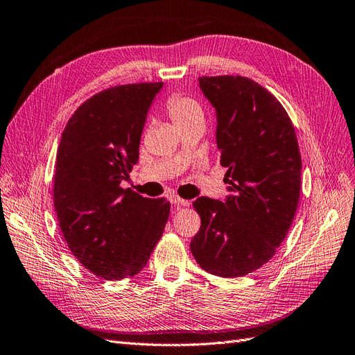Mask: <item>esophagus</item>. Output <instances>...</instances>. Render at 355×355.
<instances>
[{
	"label": "esophagus",
	"instance_id": "34e87169",
	"mask_svg": "<svg viewBox=\"0 0 355 355\" xmlns=\"http://www.w3.org/2000/svg\"><path fill=\"white\" fill-rule=\"evenodd\" d=\"M169 200L172 202V204L181 205V207H189V205H190V202H189V200L181 199V198H180V196H177V195H169Z\"/></svg>",
	"mask_w": 355,
	"mask_h": 355
}]
</instances>
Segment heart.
Listing matches in <instances>:
<instances>
[{"mask_svg":"<svg viewBox=\"0 0 355 355\" xmlns=\"http://www.w3.org/2000/svg\"><path fill=\"white\" fill-rule=\"evenodd\" d=\"M165 110L180 130L196 123L204 125L205 121L204 108H202L199 101L187 95H171L165 103Z\"/></svg>","mask_w":355,"mask_h":355,"instance_id":"b5f03b06","label":"heart"}]
</instances>
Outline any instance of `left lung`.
<instances>
[{
  "label": "left lung",
  "mask_w": 355,
  "mask_h": 355,
  "mask_svg": "<svg viewBox=\"0 0 355 355\" xmlns=\"http://www.w3.org/2000/svg\"><path fill=\"white\" fill-rule=\"evenodd\" d=\"M217 113L220 164L227 169L225 202L200 196V229L190 242L198 265L223 278L244 277L275 256L295 218L302 159L284 107L242 76L199 77Z\"/></svg>",
  "instance_id": "1"
}]
</instances>
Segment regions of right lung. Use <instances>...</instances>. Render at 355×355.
<instances>
[{
    "instance_id": "add662e5",
    "label": "right lung",
    "mask_w": 355,
    "mask_h": 355,
    "mask_svg": "<svg viewBox=\"0 0 355 355\" xmlns=\"http://www.w3.org/2000/svg\"><path fill=\"white\" fill-rule=\"evenodd\" d=\"M164 83L103 90L80 105L60 138L53 200L60 232L82 265L104 279L143 270L171 205L121 189L138 162L148 108Z\"/></svg>"
}]
</instances>
